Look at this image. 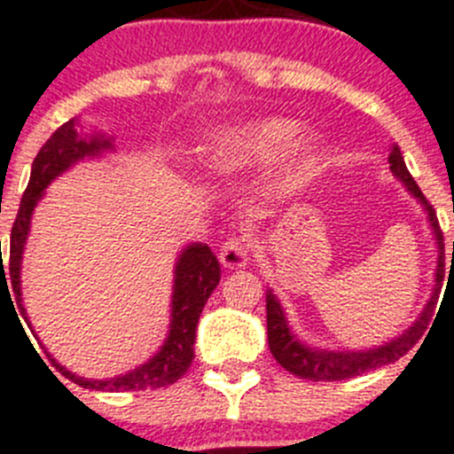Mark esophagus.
I'll list each match as a JSON object with an SVG mask.
<instances>
[{
  "label": "esophagus",
  "mask_w": 454,
  "mask_h": 454,
  "mask_svg": "<svg viewBox=\"0 0 454 454\" xmlns=\"http://www.w3.org/2000/svg\"><path fill=\"white\" fill-rule=\"evenodd\" d=\"M248 255H251V253H248V244L244 242V239H239V237L228 239L222 247V251H219V260H222V264L226 269L247 267Z\"/></svg>",
  "instance_id": "obj_1"
}]
</instances>
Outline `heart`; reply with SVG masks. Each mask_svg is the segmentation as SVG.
Here are the masks:
<instances>
[{
    "label": "heart",
    "instance_id": "heart-1",
    "mask_svg": "<svg viewBox=\"0 0 454 454\" xmlns=\"http://www.w3.org/2000/svg\"><path fill=\"white\" fill-rule=\"evenodd\" d=\"M301 124L287 117H255L237 121L212 133L206 146L207 169L219 178H237L278 160L294 145ZM321 158V146L314 137L305 140L280 165L271 183L276 197H292L303 190Z\"/></svg>",
    "mask_w": 454,
    "mask_h": 454
}]
</instances>
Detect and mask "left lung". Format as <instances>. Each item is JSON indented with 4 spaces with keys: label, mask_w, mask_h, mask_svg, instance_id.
<instances>
[{
    "label": "left lung",
    "mask_w": 454,
    "mask_h": 454,
    "mask_svg": "<svg viewBox=\"0 0 454 454\" xmlns=\"http://www.w3.org/2000/svg\"><path fill=\"white\" fill-rule=\"evenodd\" d=\"M389 169L395 178H398L405 190L410 192L411 197L423 206L427 215V223L432 228L436 244V269H434V287H432L430 298H427L426 308L419 314L414 324L407 330L398 334V337L389 339L382 346H373V348L364 350H328V348H314L308 346L305 341L296 337L289 328V321L285 317V309L273 294V289H267V337H269V348L276 362L289 373L298 375V378H308L314 382H333V380H348L355 375H362L371 369L385 366L400 359L407 350L414 348V344L420 339V334L426 333L427 324H430L432 314H434L436 298H439L441 283H443V232H441L439 222H436L434 207L427 203L423 197V192L419 190L416 181L407 171L403 153H400L398 145L391 146L389 153ZM454 253V244H452ZM454 257V255H452Z\"/></svg>",
    "instance_id": "left-lung-1"
}]
</instances>
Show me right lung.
Listing matches in <instances>:
<instances>
[{
  "label": "right lung",
  "mask_w": 454,
  "mask_h": 454,
  "mask_svg": "<svg viewBox=\"0 0 454 454\" xmlns=\"http://www.w3.org/2000/svg\"><path fill=\"white\" fill-rule=\"evenodd\" d=\"M76 129H79V120L65 121L54 136L44 142L43 149L38 151L34 167H31V178H28L27 192H24L22 201H20L18 217H15L13 228H11V264H8V273H4L2 260V296L8 294V298H11V293L7 292L11 288L15 296H18V308L24 318H27V309L22 305V280H20V271H22L24 247H27L35 206L44 197V190H47L49 183L54 181L56 176H60L63 171H67L69 167H74L76 162L85 160V158H97L104 151L113 149V137L101 136V133L83 136ZM6 277L9 278L8 281L5 280ZM219 278H222V267H219V260L215 257V253L210 251L207 244L194 242L183 248L176 260V267H174L171 321L167 339L162 341L160 350L156 355H151L145 364L136 366L129 373L115 375V378L92 380L72 373L65 366H60L54 357H51V362H54L56 369L65 378L76 382L83 389L142 391L174 385L181 375H185V371L192 364V359H194V339H197L199 317H201L203 305L210 298V294L219 285Z\"/></svg>",
  "instance_id": "1"
}]
</instances>
